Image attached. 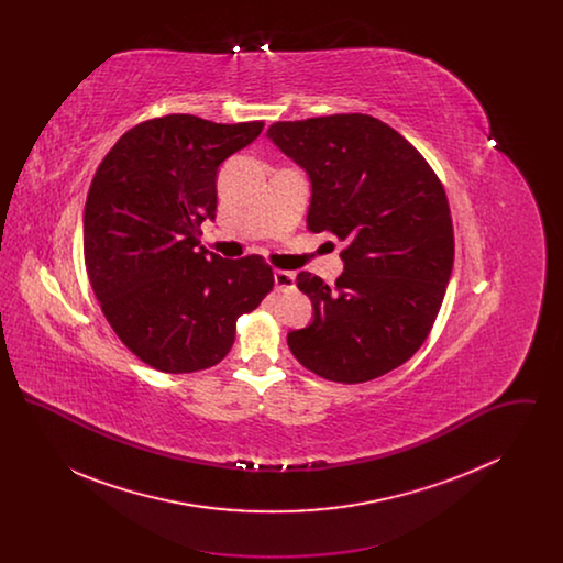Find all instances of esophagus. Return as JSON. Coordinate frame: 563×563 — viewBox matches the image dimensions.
Instances as JSON below:
<instances>
[{
    "label": "esophagus",
    "mask_w": 563,
    "mask_h": 563,
    "mask_svg": "<svg viewBox=\"0 0 563 563\" xmlns=\"http://www.w3.org/2000/svg\"><path fill=\"white\" fill-rule=\"evenodd\" d=\"M274 285H276V291H291V289H295L294 272L276 269L274 272Z\"/></svg>",
    "instance_id": "34e87169"
}]
</instances>
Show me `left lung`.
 Masks as SVG:
<instances>
[{
  "mask_svg": "<svg viewBox=\"0 0 563 563\" xmlns=\"http://www.w3.org/2000/svg\"><path fill=\"white\" fill-rule=\"evenodd\" d=\"M268 136L310 175L308 230L346 244L335 287L297 276L314 319L287 335L289 349L340 384L397 369L429 338L454 266L443 184L405 136L367 113L276 122Z\"/></svg>",
  "mask_w": 563,
  "mask_h": 563,
  "instance_id": "left-lung-1",
  "label": "left lung"
}]
</instances>
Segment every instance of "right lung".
<instances>
[{
	"label": "right lung",
	"instance_id": "obj_1",
	"mask_svg": "<svg viewBox=\"0 0 563 563\" xmlns=\"http://www.w3.org/2000/svg\"><path fill=\"white\" fill-rule=\"evenodd\" d=\"M262 129L191 113L152 118L122 134L92 177L84 209L90 287L120 342L158 372L217 365L239 317L274 287L264 257L223 260L200 246L219 164Z\"/></svg>",
	"mask_w": 563,
	"mask_h": 563
}]
</instances>
